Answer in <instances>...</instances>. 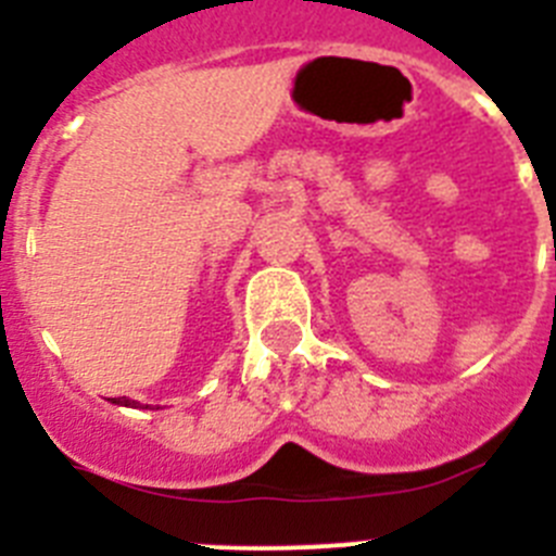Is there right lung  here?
<instances>
[{"label": "right lung", "mask_w": 556, "mask_h": 556, "mask_svg": "<svg viewBox=\"0 0 556 556\" xmlns=\"http://www.w3.org/2000/svg\"><path fill=\"white\" fill-rule=\"evenodd\" d=\"M113 404H119V406H139V401H130V397H116Z\"/></svg>", "instance_id": "1"}]
</instances>
